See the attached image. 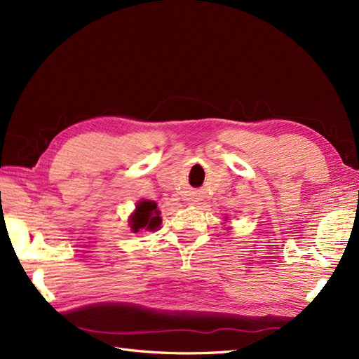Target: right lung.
I'll list each match as a JSON object with an SVG mask.
<instances>
[{
    "label": "right lung",
    "mask_w": 359,
    "mask_h": 359,
    "mask_svg": "<svg viewBox=\"0 0 359 359\" xmlns=\"http://www.w3.org/2000/svg\"><path fill=\"white\" fill-rule=\"evenodd\" d=\"M130 231L137 233L140 231H157L161 224L160 211L154 201H139L136 203L135 212L128 219Z\"/></svg>",
    "instance_id": "right-lung-1"
}]
</instances>
